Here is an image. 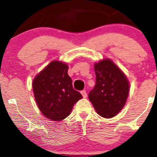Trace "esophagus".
Masks as SVG:
<instances>
[{"mask_svg": "<svg viewBox=\"0 0 157 157\" xmlns=\"http://www.w3.org/2000/svg\"><path fill=\"white\" fill-rule=\"evenodd\" d=\"M81 94H82V96H83V98H86V96H87V93H86V90H82Z\"/></svg>", "mask_w": 157, "mask_h": 157, "instance_id": "obj_1", "label": "esophagus"}]
</instances>
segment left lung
Masks as SVG:
<instances>
[{
    "instance_id": "8db88e82",
    "label": "left lung",
    "mask_w": 157,
    "mask_h": 157,
    "mask_svg": "<svg viewBox=\"0 0 157 157\" xmlns=\"http://www.w3.org/2000/svg\"><path fill=\"white\" fill-rule=\"evenodd\" d=\"M94 70L96 84L89 93V99L100 116L112 118L125 104L129 93L128 80L109 59L95 64Z\"/></svg>"
}]
</instances>
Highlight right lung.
I'll use <instances>...</instances> for the list:
<instances>
[{"instance_id":"add662e5","label":"right lung","mask_w":157,"mask_h":157,"mask_svg":"<svg viewBox=\"0 0 157 157\" xmlns=\"http://www.w3.org/2000/svg\"><path fill=\"white\" fill-rule=\"evenodd\" d=\"M68 66L53 61L42 70L33 83L35 99L42 113L52 121H61L71 113L83 96L72 86Z\"/></svg>"}]
</instances>
